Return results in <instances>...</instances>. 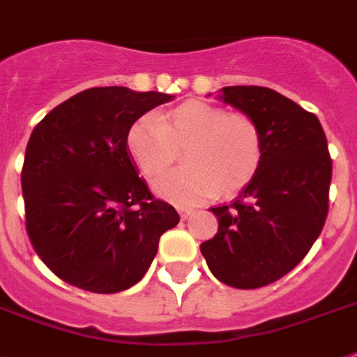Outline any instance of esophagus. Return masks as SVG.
Wrapping results in <instances>:
<instances>
[{
	"instance_id": "obj_1",
	"label": "esophagus",
	"mask_w": 357,
	"mask_h": 357,
	"mask_svg": "<svg viewBox=\"0 0 357 357\" xmlns=\"http://www.w3.org/2000/svg\"><path fill=\"white\" fill-rule=\"evenodd\" d=\"M176 210H178V213H181L182 220H185L191 215V210H188V208H176Z\"/></svg>"
}]
</instances>
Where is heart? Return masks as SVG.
Masks as SVG:
<instances>
[{"label":"heart","mask_w":357,"mask_h":357,"mask_svg":"<svg viewBox=\"0 0 357 357\" xmlns=\"http://www.w3.org/2000/svg\"><path fill=\"white\" fill-rule=\"evenodd\" d=\"M128 149L147 181H157L184 151L185 167L157 182L176 206H195L219 191L231 195L257 173L263 137L248 114L190 100L166 113L144 114L128 131Z\"/></svg>","instance_id":"b5f03b06"}]
</instances>
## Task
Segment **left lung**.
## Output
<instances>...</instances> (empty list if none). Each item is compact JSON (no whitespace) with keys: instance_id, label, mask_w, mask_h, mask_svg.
I'll return each instance as SVG.
<instances>
[{"instance_id":"obj_1","label":"left lung","mask_w":357,"mask_h":357,"mask_svg":"<svg viewBox=\"0 0 357 357\" xmlns=\"http://www.w3.org/2000/svg\"><path fill=\"white\" fill-rule=\"evenodd\" d=\"M219 100L261 129L257 173L229 206L211 208L219 231L200 244L208 268L228 287H266L301 263L328 213L332 160L316 114L257 85L222 87Z\"/></svg>"}]
</instances>
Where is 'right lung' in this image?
Segmentation results:
<instances>
[{
  "label": "right lung",
  "mask_w": 357,
  "mask_h": 357,
  "mask_svg": "<svg viewBox=\"0 0 357 357\" xmlns=\"http://www.w3.org/2000/svg\"><path fill=\"white\" fill-rule=\"evenodd\" d=\"M173 94L93 87L38 123L22 172L26 234L66 282L96 294L137 284L178 213L153 199L128 149V131Z\"/></svg>",
  "instance_id": "1"
}]
</instances>
